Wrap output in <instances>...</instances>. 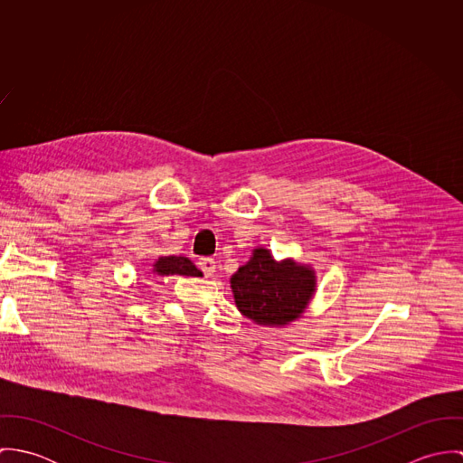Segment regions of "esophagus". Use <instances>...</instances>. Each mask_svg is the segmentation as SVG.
Returning a JSON list of instances; mask_svg holds the SVG:
<instances>
[{"instance_id":"esophagus-1","label":"esophagus","mask_w":463,"mask_h":463,"mask_svg":"<svg viewBox=\"0 0 463 463\" xmlns=\"http://www.w3.org/2000/svg\"><path fill=\"white\" fill-rule=\"evenodd\" d=\"M198 267L203 270L204 276H212L215 272V260L208 259V257H203L198 260Z\"/></svg>"}]
</instances>
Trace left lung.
<instances>
[{
    "label": "left lung",
    "instance_id": "left-lung-1",
    "mask_svg": "<svg viewBox=\"0 0 463 463\" xmlns=\"http://www.w3.org/2000/svg\"><path fill=\"white\" fill-rule=\"evenodd\" d=\"M235 305L242 316L264 326L296 321L316 292L314 270L294 260L276 262L259 248L251 260L232 276Z\"/></svg>",
    "mask_w": 463,
    "mask_h": 463
}]
</instances>
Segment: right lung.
<instances>
[{
    "mask_svg": "<svg viewBox=\"0 0 463 463\" xmlns=\"http://www.w3.org/2000/svg\"><path fill=\"white\" fill-rule=\"evenodd\" d=\"M153 272L160 276H203V272L187 257H160L153 265Z\"/></svg>",
    "mask_w": 463,
    "mask_h": 463,
    "instance_id": "add662e5",
    "label": "right lung"
}]
</instances>
